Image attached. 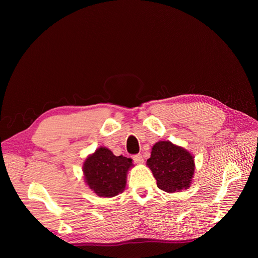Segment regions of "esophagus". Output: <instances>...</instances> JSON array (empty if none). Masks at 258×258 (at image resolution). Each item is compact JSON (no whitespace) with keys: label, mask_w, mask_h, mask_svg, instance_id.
I'll use <instances>...</instances> for the list:
<instances>
[{"label":"esophagus","mask_w":258,"mask_h":258,"mask_svg":"<svg viewBox=\"0 0 258 258\" xmlns=\"http://www.w3.org/2000/svg\"><path fill=\"white\" fill-rule=\"evenodd\" d=\"M132 159L135 160L136 163H143V156L141 154H137V155H134L132 156Z\"/></svg>","instance_id":"obj_1"}]
</instances>
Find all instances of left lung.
Returning <instances> with one entry per match:
<instances>
[{
	"instance_id": "left-lung-1",
	"label": "left lung",
	"mask_w": 258,
	"mask_h": 258,
	"mask_svg": "<svg viewBox=\"0 0 258 258\" xmlns=\"http://www.w3.org/2000/svg\"><path fill=\"white\" fill-rule=\"evenodd\" d=\"M146 165L152 170L158 188L167 192L189 187L195 171L190 153L169 141H159L153 146Z\"/></svg>"
}]
</instances>
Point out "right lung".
Segmentation results:
<instances>
[{
  "mask_svg": "<svg viewBox=\"0 0 258 258\" xmlns=\"http://www.w3.org/2000/svg\"><path fill=\"white\" fill-rule=\"evenodd\" d=\"M132 159L115 156L106 147H100L84 162L85 181L100 197H114L124 189L127 171Z\"/></svg>",
  "mask_w": 258,
  "mask_h": 258,
  "instance_id": "obj_1",
  "label": "right lung"
}]
</instances>
